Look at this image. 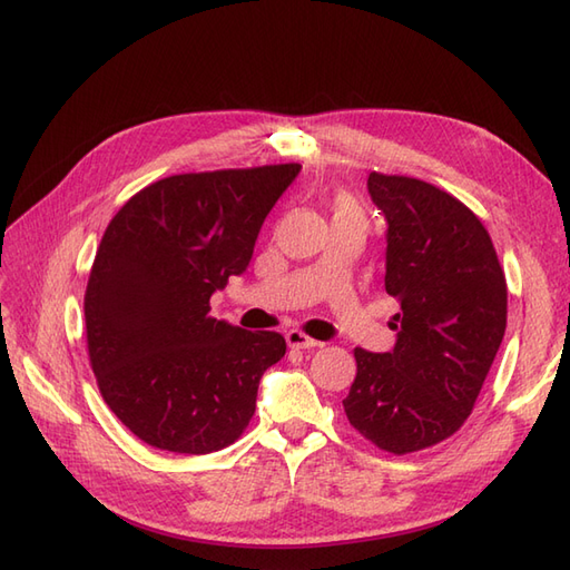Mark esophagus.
Masks as SVG:
<instances>
[{"mask_svg": "<svg viewBox=\"0 0 570 570\" xmlns=\"http://www.w3.org/2000/svg\"><path fill=\"white\" fill-rule=\"evenodd\" d=\"M285 341H287L289 348H307V351H309V348H316V345H322L318 341L309 338L307 333L299 331V328L287 331V333H285Z\"/></svg>", "mask_w": 570, "mask_h": 570, "instance_id": "34e87169", "label": "esophagus"}]
</instances>
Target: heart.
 <instances>
[{
	"mask_svg": "<svg viewBox=\"0 0 570 570\" xmlns=\"http://www.w3.org/2000/svg\"><path fill=\"white\" fill-rule=\"evenodd\" d=\"M333 222H351V225H357L365 229V210L348 193H338L336 200H333Z\"/></svg>",
	"mask_w": 570,
	"mask_h": 570,
	"instance_id": "1",
	"label": "heart"
}]
</instances>
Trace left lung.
Listing matches in <instances>:
<instances>
[{"label":"left lung","mask_w":570,"mask_h":570,"mask_svg":"<svg viewBox=\"0 0 570 570\" xmlns=\"http://www.w3.org/2000/svg\"><path fill=\"white\" fill-rule=\"evenodd\" d=\"M384 213L386 295L399 302L392 353L355 348L345 415L384 452L448 440L474 411L508 322V285L481 219L433 184L372 171Z\"/></svg>","instance_id":"left-lung-1"}]
</instances>
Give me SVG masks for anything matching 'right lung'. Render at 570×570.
Here are the masks:
<instances>
[{"mask_svg":"<svg viewBox=\"0 0 570 570\" xmlns=\"http://www.w3.org/2000/svg\"><path fill=\"white\" fill-rule=\"evenodd\" d=\"M299 164L155 180L108 222L85 293L87 348L108 409L147 445L207 454L239 440L258 382L287 351L275 331L210 316L252 261Z\"/></svg>","mask_w":570,"mask_h":570,"instance_id":"right-lung-1","label":"right lung"}]
</instances>
